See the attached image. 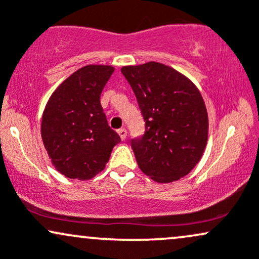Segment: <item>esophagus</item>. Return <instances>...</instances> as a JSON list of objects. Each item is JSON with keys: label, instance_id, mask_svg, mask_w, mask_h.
I'll list each match as a JSON object with an SVG mask.
<instances>
[{"label": "esophagus", "instance_id": "obj_1", "mask_svg": "<svg viewBox=\"0 0 259 259\" xmlns=\"http://www.w3.org/2000/svg\"><path fill=\"white\" fill-rule=\"evenodd\" d=\"M118 134H119V136H120V139L121 140H125V138H126V129H124V127H121V129H119L118 130Z\"/></svg>", "mask_w": 259, "mask_h": 259}]
</instances>
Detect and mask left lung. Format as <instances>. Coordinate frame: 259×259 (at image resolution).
<instances>
[{"label":"left lung","instance_id":"1","mask_svg":"<svg viewBox=\"0 0 259 259\" xmlns=\"http://www.w3.org/2000/svg\"><path fill=\"white\" fill-rule=\"evenodd\" d=\"M145 120L130 145L140 169L157 183L185 177L201 159L208 115L200 91L183 74L157 62L121 68Z\"/></svg>","mask_w":259,"mask_h":259}]
</instances>
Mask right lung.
<instances>
[{
  "label": "right lung",
  "mask_w": 259,
  "mask_h": 259,
  "mask_svg": "<svg viewBox=\"0 0 259 259\" xmlns=\"http://www.w3.org/2000/svg\"><path fill=\"white\" fill-rule=\"evenodd\" d=\"M113 72L109 65L80 68L58 86L45 108V148L56 169L69 179L88 180L99 174L120 142L100 102Z\"/></svg>",
  "instance_id": "1"
}]
</instances>
